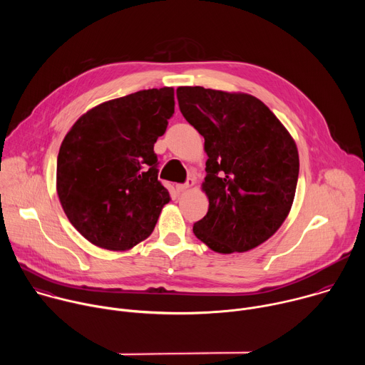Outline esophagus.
<instances>
[{
	"label": "esophagus",
	"mask_w": 365,
	"mask_h": 365,
	"mask_svg": "<svg viewBox=\"0 0 365 365\" xmlns=\"http://www.w3.org/2000/svg\"><path fill=\"white\" fill-rule=\"evenodd\" d=\"M193 186H195V179L189 178L186 183H183V185H178V190H179V192H186V190H189V189H190V187H193Z\"/></svg>",
	"instance_id": "34e87169"
}]
</instances>
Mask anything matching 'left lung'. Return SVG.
<instances>
[{"instance_id":"obj_1","label":"left lung","mask_w":365,"mask_h":365,"mask_svg":"<svg viewBox=\"0 0 365 365\" xmlns=\"http://www.w3.org/2000/svg\"><path fill=\"white\" fill-rule=\"evenodd\" d=\"M179 108L205 138L207 214L195 235L221 254L244 252L267 241L294 199L299 154L289 131L248 93L180 86Z\"/></svg>"}]
</instances>
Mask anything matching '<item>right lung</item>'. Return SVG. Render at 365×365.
<instances>
[{"mask_svg": "<svg viewBox=\"0 0 365 365\" xmlns=\"http://www.w3.org/2000/svg\"><path fill=\"white\" fill-rule=\"evenodd\" d=\"M175 113V89H144L83 114L62 141L56 189L71 224L93 245L125 251L170 200L154 143Z\"/></svg>", "mask_w": 365, "mask_h": 365, "instance_id": "add662e5", "label": "right lung"}]
</instances>
